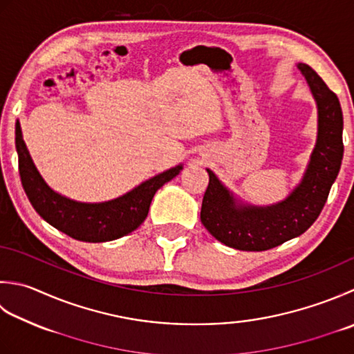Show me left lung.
Wrapping results in <instances>:
<instances>
[{
	"instance_id": "left-lung-1",
	"label": "left lung",
	"mask_w": 354,
	"mask_h": 354,
	"mask_svg": "<svg viewBox=\"0 0 354 354\" xmlns=\"http://www.w3.org/2000/svg\"><path fill=\"white\" fill-rule=\"evenodd\" d=\"M317 104V140L302 181L278 204H239L233 193L209 171L201 223L223 244L245 252H264L299 236L327 203L344 156L342 109L336 93L307 64H297Z\"/></svg>"
}]
</instances>
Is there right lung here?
Segmentation results:
<instances>
[{"instance_id":"1","label":"right lung","mask_w":354,"mask_h":354,"mask_svg":"<svg viewBox=\"0 0 354 354\" xmlns=\"http://www.w3.org/2000/svg\"><path fill=\"white\" fill-rule=\"evenodd\" d=\"M15 145L21 184L33 209L52 227L84 242L113 241L136 230L147 218L158 189L183 170V164H179L147 179L126 195L106 203H78L59 195L46 184L26 147L19 122L15 126Z\"/></svg>"}]
</instances>
